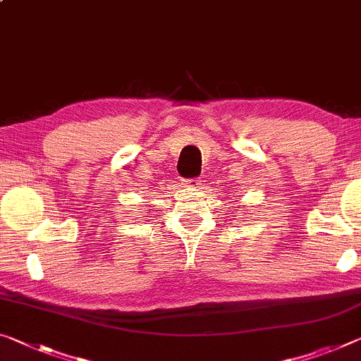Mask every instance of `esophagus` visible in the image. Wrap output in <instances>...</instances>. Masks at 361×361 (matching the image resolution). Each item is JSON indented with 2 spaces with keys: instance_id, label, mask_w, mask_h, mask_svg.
<instances>
[{
  "instance_id": "34e87169",
  "label": "esophagus",
  "mask_w": 361,
  "mask_h": 361,
  "mask_svg": "<svg viewBox=\"0 0 361 361\" xmlns=\"http://www.w3.org/2000/svg\"><path fill=\"white\" fill-rule=\"evenodd\" d=\"M183 185H185L186 190L190 191H197L199 188H201L202 181L199 178H188V180H183Z\"/></svg>"
}]
</instances>
